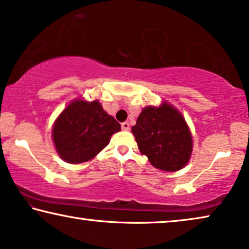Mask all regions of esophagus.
Instances as JSON below:
<instances>
[{"label":"esophagus","mask_w":249,"mask_h":249,"mask_svg":"<svg viewBox=\"0 0 249 249\" xmlns=\"http://www.w3.org/2000/svg\"><path fill=\"white\" fill-rule=\"evenodd\" d=\"M122 129H124V131H128L129 124L127 123V122H124V123H122Z\"/></svg>","instance_id":"esophagus-1"}]
</instances>
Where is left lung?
Wrapping results in <instances>:
<instances>
[{
  "label": "left lung",
  "mask_w": 249,
  "mask_h": 249,
  "mask_svg": "<svg viewBox=\"0 0 249 249\" xmlns=\"http://www.w3.org/2000/svg\"><path fill=\"white\" fill-rule=\"evenodd\" d=\"M139 150L153 167L177 171L186 166L193 149V140L183 115L168 103L148 106L132 126Z\"/></svg>",
  "instance_id": "1"
}]
</instances>
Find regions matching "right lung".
I'll return each instance as SVG.
<instances>
[{"label":"right lung","mask_w":249,"mask_h":249,"mask_svg":"<svg viewBox=\"0 0 249 249\" xmlns=\"http://www.w3.org/2000/svg\"><path fill=\"white\" fill-rule=\"evenodd\" d=\"M118 131L121 124L103 109L99 101L76 99L55 121L52 135L63 160L81 163L98 155Z\"/></svg>","instance_id":"right-lung-1"}]
</instances>
